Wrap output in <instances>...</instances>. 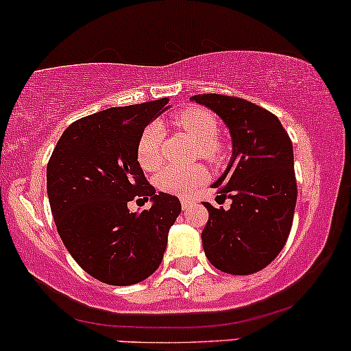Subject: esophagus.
Masks as SVG:
<instances>
[{"label": "esophagus", "instance_id": "obj_1", "mask_svg": "<svg viewBox=\"0 0 351 351\" xmlns=\"http://www.w3.org/2000/svg\"><path fill=\"white\" fill-rule=\"evenodd\" d=\"M189 206H191V201H189V199H181V208H183V211H186V209L189 208Z\"/></svg>", "mask_w": 351, "mask_h": 351}]
</instances>
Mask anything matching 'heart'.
<instances>
[{
	"instance_id": "obj_1",
	"label": "heart",
	"mask_w": 351,
	"mask_h": 351,
	"mask_svg": "<svg viewBox=\"0 0 351 351\" xmlns=\"http://www.w3.org/2000/svg\"><path fill=\"white\" fill-rule=\"evenodd\" d=\"M173 123L198 145L199 155L204 160L215 163L219 162L221 156H223V150L216 143L217 134H219V123L211 112L199 107L184 108V110L173 115ZM162 123L153 122L142 132L138 143H136V160L143 170L153 171L160 167V163H162ZM204 180H206V171L201 167L183 168V170L167 167L156 173L153 183L160 191L176 196H186L196 186H199Z\"/></svg>"
}]
</instances>
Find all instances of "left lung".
<instances>
[{"label": "left lung", "instance_id": "8db88e82", "mask_svg": "<svg viewBox=\"0 0 351 351\" xmlns=\"http://www.w3.org/2000/svg\"><path fill=\"white\" fill-rule=\"evenodd\" d=\"M189 100L223 120L232 145L226 170L211 184L231 208L204 203V254L221 272L249 276L279 256L291 232L297 203L292 142L276 115L247 100L217 94Z\"/></svg>", "mask_w": 351, "mask_h": 351}]
</instances>
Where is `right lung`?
I'll return each instance as SVG.
<instances>
[{
  "mask_svg": "<svg viewBox=\"0 0 351 351\" xmlns=\"http://www.w3.org/2000/svg\"><path fill=\"white\" fill-rule=\"evenodd\" d=\"M170 99L112 107L64 130L47 163V198L64 245L88 276L110 285L138 284L162 264L180 199L156 193L136 160L140 135ZM150 200L132 213L128 200ZM138 203V199H136Z\"/></svg>",
  "mask_w": 351,
  "mask_h": 351,
  "instance_id": "add662e5",
  "label": "right lung"
}]
</instances>
